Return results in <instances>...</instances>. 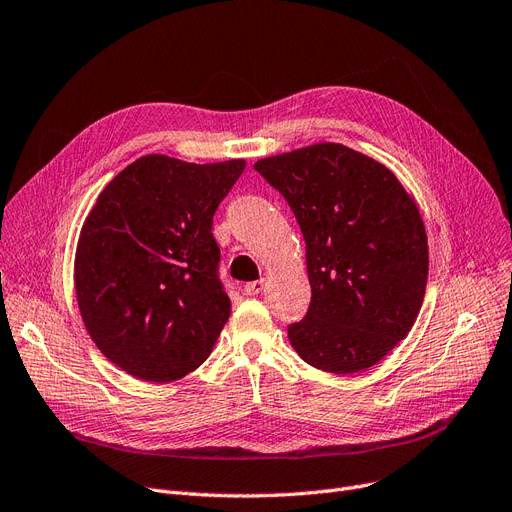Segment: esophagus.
<instances>
[{
    "mask_svg": "<svg viewBox=\"0 0 512 512\" xmlns=\"http://www.w3.org/2000/svg\"><path fill=\"white\" fill-rule=\"evenodd\" d=\"M262 289H264V279H260V281H252V283H246V285H243V294H246V296H258Z\"/></svg>",
    "mask_w": 512,
    "mask_h": 512,
    "instance_id": "1",
    "label": "esophagus"
}]
</instances>
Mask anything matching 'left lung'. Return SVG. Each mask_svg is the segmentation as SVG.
Wrapping results in <instances>:
<instances>
[{
    "instance_id": "8db88e82",
    "label": "left lung",
    "mask_w": 512,
    "mask_h": 512,
    "mask_svg": "<svg viewBox=\"0 0 512 512\" xmlns=\"http://www.w3.org/2000/svg\"><path fill=\"white\" fill-rule=\"evenodd\" d=\"M258 173L287 200L306 241L310 308L287 329L314 369H371L421 310L427 233L417 202L385 164L342 143L262 158Z\"/></svg>"
}]
</instances>
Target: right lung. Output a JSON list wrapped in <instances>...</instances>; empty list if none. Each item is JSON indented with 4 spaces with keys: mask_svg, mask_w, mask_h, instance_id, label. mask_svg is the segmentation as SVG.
Instances as JSON below:
<instances>
[{
    "mask_svg": "<svg viewBox=\"0 0 512 512\" xmlns=\"http://www.w3.org/2000/svg\"><path fill=\"white\" fill-rule=\"evenodd\" d=\"M243 168L241 158L141 156L87 214L75 254L81 319L93 344L131 377L170 383L210 356L231 314L212 216Z\"/></svg>",
    "mask_w": 512,
    "mask_h": 512,
    "instance_id": "right-lung-1",
    "label": "right lung"
}]
</instances>
